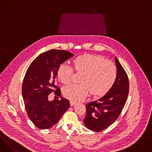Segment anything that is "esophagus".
I'll list each match as a JSON object with an SVG mask.
<instances>
[{
  "instance_id": "1",
  "label": "esophagus",
  "mask_w": 152,
  "mask_h": 152,
  "mask_svg": "<svg viewBox=\"0 0 152 152\" xmlns=\"http://www.w3.org/2000/svg\"><path fill=\"white\" fill-rule=\"evenodd\" d=\"M76 103L75 102H74L73 100H70V105H71V106H73L74 105L76 104Z\"/></svg>"
}]
</instances>
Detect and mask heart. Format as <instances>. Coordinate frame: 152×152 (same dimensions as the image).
Returning <instances> with one entry per match:
<instances>
[{
    "label": "heart",
    "instance_id": "obj_1",
    "mask_svg": "<svg viewBox=\"0 0 152 152\" xmlns=\"http://www.w3.org/2000/svg\"><path fill=\"white\" fill-rule=\"evenodd\" d=\"M73 64L75 70L82 73L80 84H70L63 88L64 96L71 100L83 99L88 92L93 96H102L109 91L117 76L115 64L104 58L93 55L76 57ZM74 69L67 63H62L58 69L56 76L62 83H68L74 74Z\"/></svg>",
    "mask_w": 152,
    "mask_h": 152
}]
</instances>
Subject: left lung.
I'll return each mask as SVG.
<instances>
[{
    "instance_id": "left-lung-1",
    "label": "left lung",
    "mask_w": 152,
    "mask_h": 152,
    "mask_svg": "<svg viewBox=\"0 0 152 152\" xmlns=\"http://www.w3.org/2000/svg\"><path fill=\"white\" fill-rule=\"evenodd\" d=\"M115 61L117 76L113 87L102 98L86 105L84 124L95 132L102 131L117 119L127 99L129 91L128 76L117 58Z\"/></svg>"
}]
</instances>
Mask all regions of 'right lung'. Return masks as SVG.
Listing matches in <instances>:
<instances>
[{"label":"right lung","mask_w":152,"mask_h":152,"mask_svg":"<svg viewBox=\"0 0 152 152\" xmlns=\"http://www.w3.org/2000/svg\"><path fill=\"white\" fill-rule=\"evenodd\" d=\"M73 55L66 50L51 49L36 58L26 71L22 96L29 118L39 129L53 126L70 107L69 100L61 96L56 73L60 65ZM53 92L61 99L49 101L48 94Z\"/></svg>","instance_id":"add662e5"}]
</instances>
